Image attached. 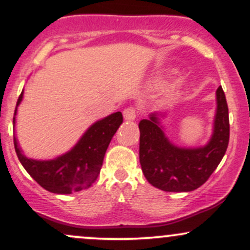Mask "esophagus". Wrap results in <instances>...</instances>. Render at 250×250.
Segmentation results:
<instances>
[{
	"label": "esophagus",
	"instance_id": "esophagus-1",
	"mask_svg": "<svg viewBox=\"0 0 250 250\" xmlns=\"http://www.w3.org/2000/svg\"><path fill=\"white\" fill-rule=\"evenodd\" d=\"M137 115H139V111L135 107H127L123 110V116L128 121H133V120L136 119Z\"/></svg>",
	"mask_w": 250,
	"mask_h": 250
}]
</instances>
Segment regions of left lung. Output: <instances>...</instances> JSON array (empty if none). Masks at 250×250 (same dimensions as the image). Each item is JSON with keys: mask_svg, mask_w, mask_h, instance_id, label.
Returning a JSON list of instances; mask_svg holds the SVG:
<instances>
[{"mask_svg": "<svg viewBox=\"0 0 250 250\" xmlns=\"http://www.w3.org/2000/svg\"><path fill=\"white\" fill-rule=\"evenodd\" d=\"M217 111L214 134L206 147L177 148L159 127V117L140 122V163L146 179L165 191H191L201 187L225 156L229 143V114L225 91H216Z\"/></svg>", "mask_w": 250, "mask_h": 250, "instance_id": "1", "label": "left lung"}]
</instances>
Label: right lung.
<instances>
[{
    "instance_id": "right-lung-1",
    "label": "right lung",
    "mask_w": 250,
    "mask_h": 250,
    "mask_svg": "<svg viewBox=\"0 0 250 250\" xmlns=\"http://www.w3.org/2000/svg\"><path fill=\"white\" fill-rule=\"evenodd\" d=\"M22 95L23 91L19 96L16 107L21 102ZM14 114H16V109ZM122 121V114L117 111L96 122L69 153L51 161L27 159L14 137L15 151L25 170L45 190L56 194L75 193L89 188L95 182L109 143ZM13 123H15V117Z\"/></svg>"
}]
</instances>
